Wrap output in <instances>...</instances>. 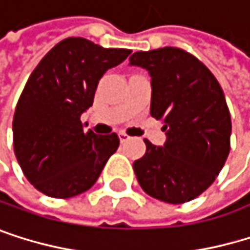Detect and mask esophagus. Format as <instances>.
Listing matches in <instances>:
<instances>
[{
    "label": "esophagus",
    "instance_id": "obj_1",
    "mask_svg": "<svg viewBox=\"0 0 250 250\" xmlns=\"http://www.w3.org/2000/svg\"><path fill=\"white\" fill-rule=\"evenodd\" d=\"M131 139V137L128 135V134H125V132H119V140H121V143H125V142H128Z\"/></svg>",
    "mask_w": 250,
    "mask_h": 250
}]
</instances>
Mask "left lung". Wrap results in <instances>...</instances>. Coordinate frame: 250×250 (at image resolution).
<instances>
[{
	"label": "left lung",
	"mask_w": 250,
	"mask_h": 250,
	"mask_svg": "<svg viewBox=\"0 0 250 250\" xmlns=\"http://www.w3.org/2000/svg\"><path fill=\"white\" fill-rule=\"evenodd\" d=\"M129 65L152 77L150 115L162 121L167 140H149L134 161L142 189L161 201L182 204L215 182L229 153L231 116L216 77L194 55L179 47L135 52Z\"/></svg>",
	"instance_id": "obj_1"
}]
</instances>
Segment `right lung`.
I'll use <instances>...</instances> for the list:
<instances>
[{"label": "right lung", "instance_id": "add662e5", "mask_svg": "<svg viewBox=\"0 0 250 250\" xmlns=\"http://www.w3.org/2000/svg\"><path fill=\"white\" fill-rule=\"evenodd\" d=\"M129 53L70 37L31 73L15 110L13 147L35 189L52 198H70L97 182L118 150L119 137L84 132L80 116L92 105L103 74Z\"/></svg>", "mask_w": 250, "mask_h": 250}]
</instances>
